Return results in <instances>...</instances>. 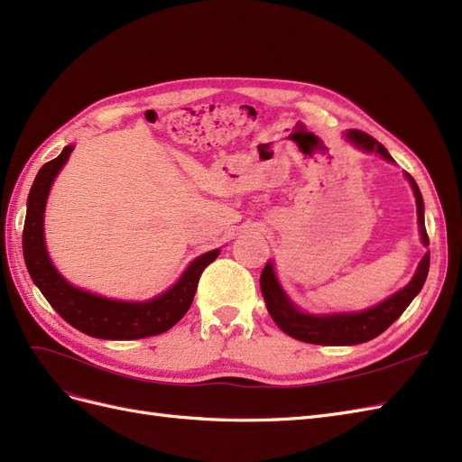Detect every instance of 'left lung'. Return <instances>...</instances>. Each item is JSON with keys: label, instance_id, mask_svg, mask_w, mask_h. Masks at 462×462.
Returning <instances> with one entry per match:
<instances>
[{"label": "left lung", "instance_id": "obj_1", "mask_svg": "<svg viewBox=\"0 0 462 462\" xmlns=\"http://www.w3.org/2000/svg\"><path fill=\"white\" fill-rule=\"evenodd\" d=\"M345 138L356 148L365 150V152H375L387 162H393V158L389 156V152L372 138L370 134L362 133V131H348ZM407 179L411 180V187L414 190L416 197V212H418V226H420V235H422V243L428 246L430 239L426 233L424 226V200L420 189H418L416 180L407 173ZM430 270V253L424 254V258L418 263V270L414 277L411 279V283L397 291L395 295H391L383 302L372 306L368 310L362 312H345V314H326V316H316V314H306L300 312L295 304L291 302V299L285 295V291L279 285L275 272H273V263L268 262L265 268L262 270L260 275V289L265 300V306H268V312L273 318L277 328L291 335L292 339H299L304 343H312V345H358V343H366L377 335L383 333L393 321L407 310V306L412 302V299L420 292L424 287V282L428 277Z\"/></svg>", "mask_w": 462, "mask_h": 462}]
</instances>
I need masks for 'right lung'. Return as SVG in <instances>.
Instances as JSON below:
<instances>
[{
  "mask_svg": "<svg viewBox=\"0 0 462 462\" xmlns=\"http://www.w3.org/2000/svg\"><path fill=\"white\" fill-rule=\"evenodd\" d=\"M73 148L75 146H65L58 158L42 165L31 187L23 229V254L32 282L67 324L90 337L131 341L171 329L190 309L199 279L206 265L217 258L219 250H209L199 256L171 289L146 302L111 300L69 283L53 268L48 256L44 243V212L53 179L61 171Z\"/></svg>",
  "mask_w": 462,
  "mask_h": 462,
  "instance_id": "obj_1",
  "label": "right lung"
}]
</instances>
